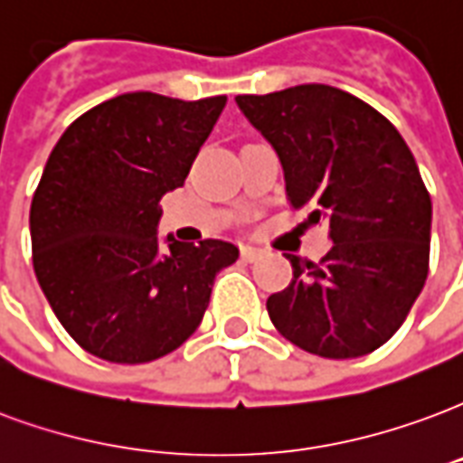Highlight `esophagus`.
I'll return each instance as SVG.
<instances>
[{
	"mask_svg": "<svg viewBox=\"0 0 463 463\" xmlns=\"http://www.w3.org/2000/svg\"><path fill=\"white\" fill-rule=\"evenodd\" d=\"M241 255H242V260H248V262H252V260H258L260 255H262V250L258 248V245H242L241 248Z\"/></svg>",
	"mask_w": 463,
	"mask_h": 463,
	"instance_id": "esophagus-1",
	"label": "esophagus"
}]
</instances>
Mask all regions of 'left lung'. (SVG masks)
<instances>
[{"label": "left lung", "instance_id": "left-lung-1", "mask_svg": "<svg viewBox=\"0 0 463 463\" xmlns=\"http://www.w3.org/2000/svg\"><path fill=\"white\" fill-rule=\"evenodd\" d=\"M235 102L279 156L292 208L326 222L334 241L321 262L287 255L292 282L267 314L314 355L371 354L402 326L430 267L432 201L410 146L378 109L331 85Z\"/></svg>", "mask_w": 463, "mask_h": 463}]
</instances>
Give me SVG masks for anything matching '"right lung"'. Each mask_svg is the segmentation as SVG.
Returning <instances> with one entry per match:
<instances>
[{"mask_svg": "<svg viewBox=\"0 0 463 463\" xmlns=\"http://www.w3.org/2000/svg\"><path fill=\"white\" fill-rule=\"evenodd\" d=\"M228 98L125 92L68 127L31 201L33 272L78 345L109 363H149L201 324L225 241L159 238L162 201L184 186Z\"/></svg>", "mask_w": 463, "mask_h": 463, "instance_id": "obj_1", "label": "right lung"}]
</instances>
